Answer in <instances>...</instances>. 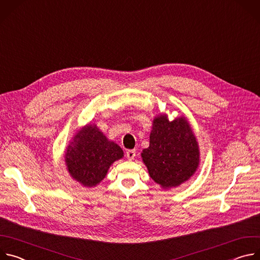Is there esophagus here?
<instances>
[{
	"label": "esophagus",
	"instance_id": "34e87169",
	"mask_svg": "<svg viewBox=\"0 0 260 260\" xmlns=\"http://www.w3.org/2000/svg\"><path fill=\"white\" fill-rule=\"evenodd\" d=\"M135 156H136V150H127V151H126V157H127V159L132 160V159L135 158Z\"/></svg>",
	"mask_w": 260,
	"mask_h": 260
}]
</instances>
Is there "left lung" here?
Listing matches in <instances>:
<instances>
[{"instance_id":"1","label":"left lung","mask_w":260,"mask_h":260,"mask_svg":"<svg viewBox=\"0 0 260 260\" xmlns=\"http://www.w3.org/2000/svg\"><path fill=\"white\" fill-rule=\"evenodd\" d=\"M142 158L150 177L164 188L188 180L199 167L200 151L186 118L169 121L166 115L156 117L149 147L143 150Z\"/></svg>"}]
</instances>
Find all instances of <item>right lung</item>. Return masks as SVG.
<instances>
[{
	"label": "right lung",
	"mask_w": 260,
	"mask_h": 260,
	"mask_svg": "<svg viewBox=\"0 0 260 260\" xmlns=\"http://www.w3.org/2000/svg\"><path fill=\"white\" fill-rule=\"evenodd\" d=\"M122 156L123 151L117 144L110 142L95 125H87L68 146L66 162L74 179L91 187L100 183L110 166Z\"/></svg>",
	"instance_id": "obj_1"
}]
</instances>
